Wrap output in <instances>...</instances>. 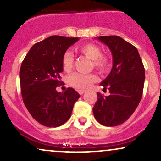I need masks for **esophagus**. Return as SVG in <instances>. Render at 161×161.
Wrapping results in <instances>:
<instances>
[{"instance_id": "1", "label": "esophagus", "mask_w": 161, "mask_h": 161, "mask_svg": "<svg viewBox=\"0 0 161 161\" xmlns=\"http://www.w3.org/2000/svg\"><path fill=\"white\" fill-rule=\"evenodd\" d=\"M78 92H79V93L80 94V95H82V94H83L84 92H86V91L85 90H79V91H78Z\"/></svg>"}]
</instances>
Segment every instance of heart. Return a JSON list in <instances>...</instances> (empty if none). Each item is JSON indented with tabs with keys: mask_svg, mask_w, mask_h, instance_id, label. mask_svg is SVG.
I'll use <instances>...</instances> for the list:
<instances>
[{
	"mask_svg": "<svg viewBox=\"0 0 161 161\" xmlns=\"http://www.w3.org/2000/svg\"><path fill=\"white\" fill-rule=\"evenodd\" d=\"M79 51L92 61V66L101 72H106L111 67V59L109 56L102 53V50L98 45L88 43L80 45L78 47ZM63 70L69 72L73 68L74 55L71 50H68L64 53L61 60ZM98 81V76L96 74H82L74 73L69 77V83L71 86L78 90H84L90 88L92 83Z\"/></svg>",
	"mask_w": 161,
	"mask_h": 161,
	"instance_id": "obj_1",
	"label": "heart"
}]
</instances>
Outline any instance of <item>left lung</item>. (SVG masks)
Instances as JSON below:
<instances>
[{"instance_id": "1", "label": "left lung", "mask_w": 161, "mask_h": 161, "mask_svg": "<svg viewBox=\"0 0 161 161\" xmlns=\"http://www.w3.org/2000/svg\"><path fill=\"white\" fill-rule=\"evenodd\" d=\"M98 40L109 47L113 68L100 83L110 95L97 92L92 111L104 126H117L127 121L137 108L143 91L145 69L136 47L118 36H102Z\"/></svg>"}]
</instances>
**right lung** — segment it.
Wrapping results in <instances>:
<instances>
[{
    "label": "right lung",
    "instance_id": "1",
    "mask_svg": "<svg viewBox=\"0 0 161 161\" xmlns=\"http://www.w3.org/2000/svg\"><path fill=\"white\" fill-rule=\"evenodd\" d=\"M78 37L52 36L31 47L20 69L21 93L32 118L47 127H58L70 118L80 95L74 89L63 92L56 87L62 84L61 60Z\"/></svg>",
    "mask_w": 161,
    "mask_h": 161
}]
</instances>
